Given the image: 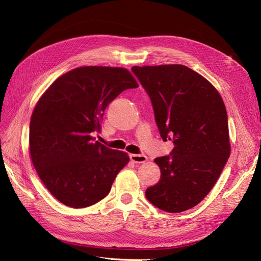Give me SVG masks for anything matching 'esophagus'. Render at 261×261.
I'll list each match as a JSON object with an SVG mask.
<instances>
[{
    "mask_svg": "<svg viewBox=\"0 0 261 261\" xmlns=\"http://www.w3.org/2000/svg\"><path fill=\"white\" fill-rule=\"evenodd\" d=\"M130 159L135 163H145L147 161V158L143 154H131Z\"/></svg>",
    "mask_w": 261,
    "mask_h": 261,
    "instance_id": "34e87169",
    "label": "esophagus"
}]
</instances>
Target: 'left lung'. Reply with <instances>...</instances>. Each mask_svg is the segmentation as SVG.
Here are the masks:
<instances>
[{
    "label": "left lung",
    "mask_w": 261,
    "mask_h": 261,
    "mask_svg": "<svg viewBox=\"0 0 261 261\" xmlns=\"http://www.w3.org/2000/svg\"><path fill=\"white\" fill-rule=\"evenodd\" d=\"M152 101L163 141L175 147L155 159L160 181L145 196L159 209L178 213L202 201L229 158L227 113L215 87L181 64L131 69Z\"/></svg>",
    "instance_id": "left-lung-1"
}]
</instances>
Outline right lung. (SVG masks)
Listing matches in <instances>:
<instances>
[{
    "instance_id": "obj_1",
    "label": "right lung",
    "mask_w": 261,
    "mask_h": 261,
    "mask_svg": "<svg viewBox=\"0 0 261 261\" xmlns=\"http://www.w3.org/2000/svg\"><path fill=\"white\" fill-rule=\"evenodd\" d=\"M123 68L82 66L57 79L37 102L29 126V154L57 200L86 207L105 198L126 153L95 141L103 111L125 89L137 88Z\"/></svg>"
}]
</instances>
